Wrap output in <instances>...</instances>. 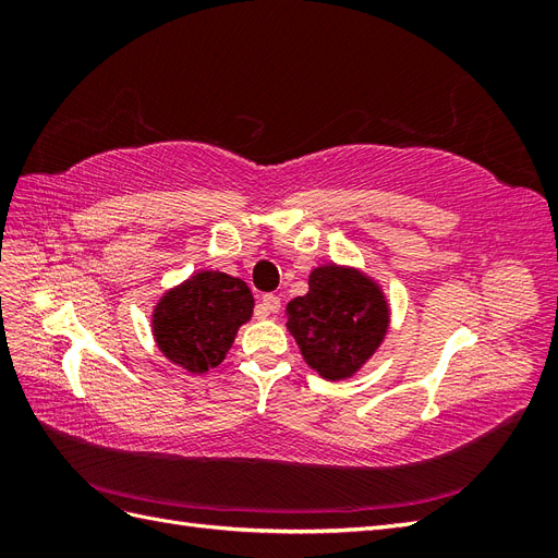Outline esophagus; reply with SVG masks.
<instances>
[{"label":"esophagus","mask_w":558,"mask_h":558,"mask_svg":"<svg viewBox=\"0 0 558 558\" xmlns=\"http://www.w3.org/2000/svg\"><path fill=\"white\" fill-rule=\"evenodd\" d=\"M281 310V300L277 298V295H263V300H260V312H263V316H269V314H277Z\"/></svg>","instance_id":"34e87169"}]
</instances>
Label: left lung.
<instances>
[{
    "label": "left lung",
    "instance_id": "left-lung-1",
    "mask_svg": "<svg viewBox=\"0 0 558 558\" xmlns=\"http://www.w3.org/2000/svg\"><path fill=\"white\" fill-rule=\"evenodd\" d=\"M286 318L305 363L324 379L340 381L373 359L388 332L391 310L373 277L330 263L312 269L307 295L286 305Z\"/></svg>",
    "mask_w": 558,
    "mask_h": 558
}]
</instances>
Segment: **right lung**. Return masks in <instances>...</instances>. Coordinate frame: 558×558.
<instances>
[{"label":"right lung","mask_w":558,"mask_h":558,"mask_svg":"<svg viewBox=\"0 0 558 558\" xmlns=\"http://www.w3.org/2000/svg\"><path fill=\"white\" fill-rule=\"evenodd\" d=\"M251 314L253 295L242 279L199 269L162 293L150 314V328L165 359L191 375H205L223 363Z\"/></svg>","instance_id":"1"}]
</instances>
